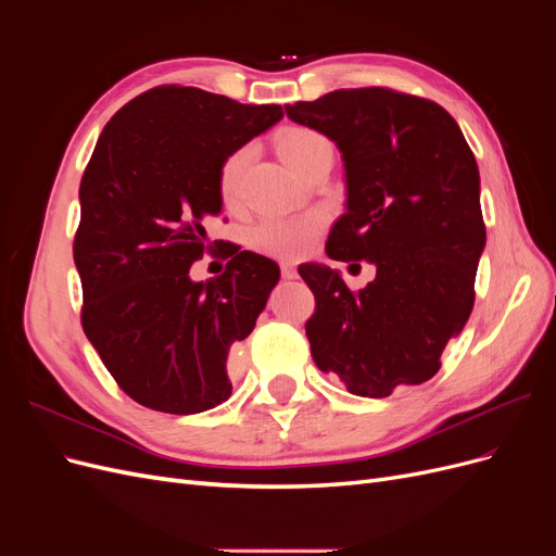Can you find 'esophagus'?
<instances>
[{
	"mask_svg": "<svg viewBox=\"0 0 556 556\" xmlns=\"http://www.w3.org/2000/svg\"><path fill=\"white\" fill-rule=\"evenodd\" d=\"M280 274H282V278H288V280H294L299 276L296 266L292 262H280Z\"/></svg>",
	"mask_w": 556,
	"mask_h": 556,
	"instance_id": "obj_1",
	"label": "esophagus"
}]
</instances>
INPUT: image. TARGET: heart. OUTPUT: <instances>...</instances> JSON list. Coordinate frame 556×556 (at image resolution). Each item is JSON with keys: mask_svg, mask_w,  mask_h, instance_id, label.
Listing matches in <instances>:
<instances>
[{"mask_svg": "<svg viewBox=\"0 0 556 556\" xmlns=\"http://www.w3.org/2000/svg\"><path fill=\"white\" fill-rule=\"evenodd\" d=\"M331 150L329 141L313 129L306 127H290L285 129L278 137V153L285 160V164L294 169L296 174L304 176L308 166ZM252 150L248 146L233 150V153L223 162L220 166V194L227 206H233L241 194V180L248 169ZM323 229V217L311 213V215H299V217H280L271 215L264 217L248 233V243L266 252V255L276 257H296L304 252L311 241L317 237V231Z\"/></svg>", "mask_w": 556, "mask_h": 556, "instance_id": "heart-1", "label": "heart"}]
</instances>
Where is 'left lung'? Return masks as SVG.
Listing matches in <instances>:
<instances>
[{"mask_svg": "<svg viewBox=\"0 0 556 556\" xmlns=\"http://www.w3.org/2000/svg\"><path fill=\"white\" fill-rule=\"evenodd\" d=\"M285 113L341 150L348 201L327 255L376 266L359 292L336 268L299 266L315 294L306 336L317 368L368 399L427 382L473 311L486 241L459 125L429 99L387 88L333 90Z\"/></svg>", "mask_w": 556, "mask_h": 556, "instance_id": "1", "label": "left lung"}]
</instances>
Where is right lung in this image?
I'll return each instance as SVG.
<instances>
[{"label": "right lung", "mask_w": 556, "mask_h": 556, "mask_svg": "<svg viewBox=\"0 0 556 556\" xmlns=\"http://www.w3.org/2000/svg\"><path fill=\"white\" fill-rule=\"evenodd\" d=\"M282 117L199 88H153L117 111L80 180L74 262L80 323L121 390L194 415L231 394L227 357L255 329L280 268L233 250L223 276L190 278L220 215V166Z\"/></svg>", "instance_id": "right-lung-1"}]
</instances>
